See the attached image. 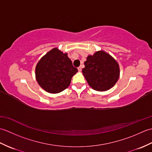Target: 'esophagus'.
<instances>
[{"label": "esophagus", "mask_w": 152, "mask_h": 152, "mask_svg": "<svg viewBox=\"0 0 152 152\" xmlns=\"http://www.w3.org/2000/svg\"><path fill=\"white\" fill-rule=\"evenodd\" d=\"M78 70L79 72H81V71H82V66H79V67L78 68Z\"/></svg>", "instance_id": "1"}]
</instances>
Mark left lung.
<instances>
[{
	"label": "left lung",
	"instance_id": "obj_1",
	"mask_svg": "<svg viewBox=\"0 0 152 152\" xmlns=\"http://www.w3.org/2000/svg\"><path fill=\"white\" fill-rule=\"evenodd\" d=\"M82 69L83 76L91 88L98 91L111 89L119 78V64L114 57L103 50L89 55Z\"/></svg>",
	"mask_w": 152,
	"mask_h": 152
}]
</instances>
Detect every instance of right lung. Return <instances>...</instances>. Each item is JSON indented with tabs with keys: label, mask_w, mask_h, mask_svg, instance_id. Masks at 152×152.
<instances>
[{
	"label": "right lung",
	"mask_w": 152,
	"mask_h": 152,
	"mask_svg": "<svg viewBox=\"0 0 152 152\" xmlns=\"http://www.w3.org/2000/svg\"><path fill=\"white\" fill-rule=\"evenodd\" d=\"M78 72L67 53L54 48L45 54L35 68L36 80L42 88L50 93H59L70 86Z\"/></svg>",
	"instance_id": "1"
}]
</instances>
